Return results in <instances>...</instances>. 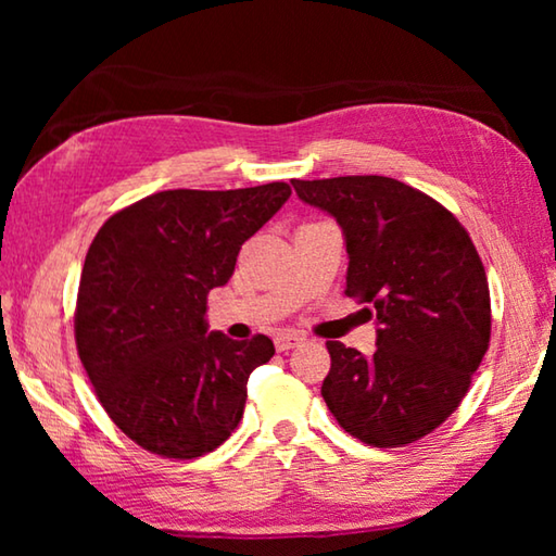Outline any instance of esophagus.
<instances>
[{
  "label": "esophagus",
  "instance_id": "34e87169",
  "mask_svg": "<svg viewBox=\"0 0 556 556\" xmlns=\"http://www.w3.org/2000/svg\"><path fill=\"white\" fill-rule=\"evenodd\" d=\"M304 341H306V338L301 336V333H296V331H285V333H279L275 338L279 353H287V351H291V348H296V345H301Z\"/></svg>",
  "mask_w": 556,
  "mask_h": 556
}]
</instances>
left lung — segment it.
<instances>
[{
  "mask_svg": "<svg viewBox=\"0 0 556 556\" xmlns=\"http://www.w3.org/2000/svg\"><path fill=\"white\" fill-rule=\"evenodd\" d=\"M341 225L345 294L378 318L372 355L328 341L321 394L348 434L378 448L412 444L454 414L491 341L483 262L454 213L397 178L291 181Z\"/></svg>",
  "mask_w": 556,
  "mask_h": 556,
  "instance_id": "obj_1",
  "label": "left lung"
}]
</instances>
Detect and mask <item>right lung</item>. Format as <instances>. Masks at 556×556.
Returning a JSON list of instances; mask_svg holds the SVG:
<instances>
[{
  "mask_svg": "<svg viewBox=\"0 0 556 556\" xmlns=\"http://www.w3.org/2000/svg\"><path fill=\"white\" fill-rule=\"evenodd\" d=\"M291 195L281 181L191 191L127 205L98 230L83 265L75 345L98 400L152 454L199 458L240 425L267 336L208 333V291L228 285L242 242Z\"/></svg>",
  "mask_w": 556,
  "mask_h": 556,
  "instance_id": "add662e5",
  "label": "right lung"
}]
</instances>
